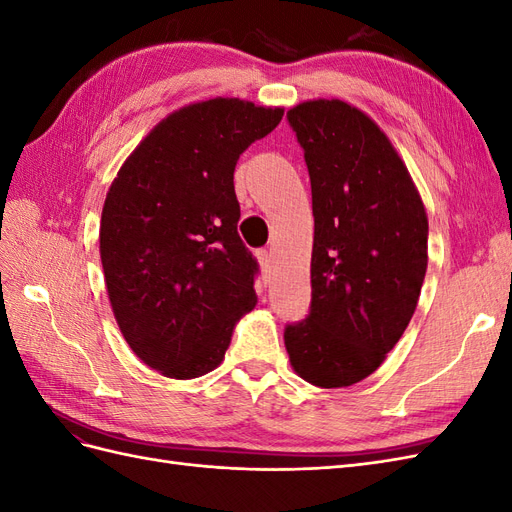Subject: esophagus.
<instances>
[{"instance_id": "esophagus-1", "label": "esophagus", "mask_w": 512, "mask_h": 512, "mask_svg": "<svg viewBox=\"0 0 512 512\" xmlns=\"http://www.w3.org/2000/svg\"><path fill=\"white\" fill-rule=\"evenodd\" d=\"M258 262H260V269L265 275L271 273V267H273V254L269 250H260L258 252Z\"/></svg>"}]
</instances>
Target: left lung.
Wrapping results in <instances>:
<instances>
[{
	"mask_svg": "<svg viewBox=\"0 0 512 512\" xmlns=\"http://www.w3.org/2000/svg\"><path fill=\"white\" fill-rule=\"evenodd\" d=\"M312 181V309L288 324L294 374L320 389L365 380L414 314L427 271V211L378 123L339 98L288 111Z\"/></svg>",
	"mask_w": 512,
	"mask_h": 512,
	"instance_id": "left-lung-1",
	"label": "left lung"
}]
</instances>
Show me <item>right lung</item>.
<instances>
[{"mask_svg": "<svg viewBox=\"0 0 512 512\" xmlns=\"http://www.w3.org/2000/svg\"><path fill=\"white\" fill-rule=\"evenodd\" d=\"M282 117V106L241 98L185 104L149 130L106 192L108 301L132 352L166 378L218 367L258 303L232 177L241 153Z\"/></svg>", "mask_w": 512, "mask_h": 512, "instance_id": "obj_1", "label": "right lung"}]
</instances>
